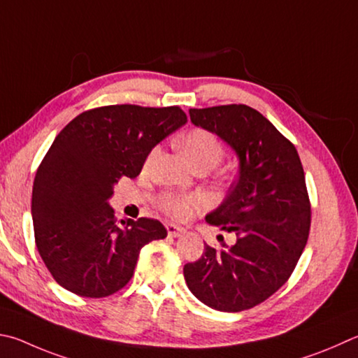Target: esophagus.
Returning a JSON list of instances; mask_svg holds the SVG:
<instances>
[{
    "label": "esophagus",
    "mask_w": 358,
    "mask_h": 358,
    "mask_svg": "<svg viewBox=\"0 0 358 358\" xmlns=\"http://www.w3.org/2000/svg\"><path fill=\"white\" fill-rule=\"evenodd\" d=\"M166 229H167L169 236H172V238H178L181 235H185V231H186L183 227H180L177 224H167Z\"/></svg>",
    "instance_id": "34e87169"
}]
</instances>
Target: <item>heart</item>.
I'll list each match as a JSON object with an SVG mask.
<instances>
[{
  "label": "heart",
  "instance_id": "heart-1",
  "mask_svg": "<svg viewBox=\"0 0 358 358\" xmlns=\"http://www.w3.org/2000/svg\"><path fill=\"white\" fill-rule=\"evenodd\" d=\"M181 152L192 167L210 166L214 167L224 157V145L213 133L206 129H191L180 141ZM158 155V148L152 150L148 155V161H152ZM206 200L200 194L192 196H173V194H164L159 199V205L164 211L172 214L175 217H187L194 210H200L205 206Z\"/></svg>",
  "mask_w": 358,
  "mask_h": 358
}]
</instances>
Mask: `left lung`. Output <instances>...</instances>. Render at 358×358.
Returning a JSON list of instances; mask_svg holds the SVG:
<instances>
[{
	"mask_svg": "<svg viewBox=\"0 0 358 358\" xmlns=\"http://www.w3.org/2000/svg\"><path fill=\"white\" fill-rule=\"evenodd\" d=\"M238 158V178L205 220L235 231L236 243L205 252L183 268L187 288L217 311H243L285 285L307 244L310 201L296 147L245 105L189 109Z\"/></svg>",
	"mask_w": 358,
	"mask_h": 358,
	"instance_id": "left-lung-1",
	"label": "left lung"
}]
</instances>
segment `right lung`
<instances>
[{"label":"right lung","mask_w":358,"mask_h":358,"mask_svg":"<svg viewBox=\"0 0 358 358\" xmlns=\"http://www.w3.org/2000/svg\"><path fill=\"white\" fill-rule=\"evenodd\" d=\"M187 122L178 106L114 105L75 117L56 136L32 186L37 250L55 280L83 297H106L133 277L142 247L164 239L159 220L115 224L109 199L120 177Z\"/></svg>","instance_id":"obj_1"}]
</instances>
